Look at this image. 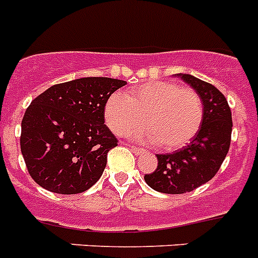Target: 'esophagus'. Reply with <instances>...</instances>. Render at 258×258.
Returning <instances> with one entry per match:
<instances>
[{
  "label": "esophagus",
  "mask_w": 258,
  "mask_h": 258,
  "mask_svg": "<svg viewBox=\"0 0 258 258\" xmlns=\"http://www.w3.org/2000/svg\"><path fill=\"white\" fill-rule=\"evenodd\" d=\"M130 148H131V151H133L135 155L144 154V150H142V148H139V147H134V146H130Z\"/></svg>",
  "instance_id": "34e87169"
}]
</instances>
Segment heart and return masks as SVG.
<instances>
[{"instance_id":"1","label":"heart","mask_w":258,"mask_h":258,"mask_svg":"<svg viewBox=\"0 0 258 258\" xmlns=\"http://www.w3.org/2000/svg\"><path fill=\"white\" fill-rule=\"evenodd\" d=\"M104 119L116 135L131 136L165 151L184 147L198 135L204 119L203 100L194 89L175 82L151 81L134 86L125 95L112 94L104 104Z\"/></svg>"}]
</instances>
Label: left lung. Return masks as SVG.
<instances>
[{"label": "left lung", "instance_id": "obj_1", "mask_svg": "<svg viewBox=\"0 0 258 258\" xmlns=\"http://www.w3.org/2000/svg\"><path fill=\"white\" fill-rule=\"evenodd\" d=\"M175 75L200 95L204 119L189 144L171 154L156 155L158 168L144 176L152 189L171 195L190 192L212 179L229 151L232 135V112L225 96L194 75Z\"/></svg>", "mask_w": 258, "mask_h": 258}]
</instances>
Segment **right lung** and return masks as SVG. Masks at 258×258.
Listing matches in <instances>:
<instances>
[{
  "mask_svg": "<svg viewBox=\"0 0 258 258\" xmlns=\"http://www.w3.org/2000/svg\"><path fill=\"white\" fill-rule=\"evenodd\" d=\"M127 82L87 77L51 86L25 111L21 152L42 188L75 195L102 176L118 140L104 124V104Z\"/></svg>",
  "mask_w": 258,
  "mask_h": 258,
  "instance_id": "add662e5",
  "label": "right lung"
}]
</instances>
